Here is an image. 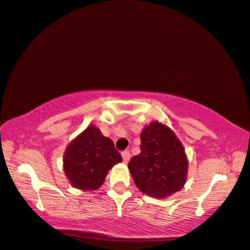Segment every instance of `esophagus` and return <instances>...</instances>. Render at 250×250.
<instances>
[{
	"label": "esophagus",
	"mask_w": 250,
	"mask_h": 250,
	"mask_svg": "<svg viewBox=\"0 0 250 250\" xmlns=\"http://www.w3.org/2000/svg\"><path fill=\"white\" fill-rule=\"evenodd\" d=\"M122 158H123V162H125V163H128L129 159H130V152H129L128 150L122 151Z\"/></svg>",
	"instance_id": "esophagus-1"
}]
</instances>
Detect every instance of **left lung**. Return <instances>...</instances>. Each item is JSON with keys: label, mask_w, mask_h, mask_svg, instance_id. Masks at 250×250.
Segmentation results:
<instances>
[{"label": "left lung", "mask_w": 250, "mask_h": 250, "mask_svg": "<svg viewBox=\"0 0 250 250\" xmlns=\"http://www.w3.org/2000/svg\"><path fill=\"white\" fill-rule=\"evenodd\" d=\"M138 190L165 198L182 190L188 174V158L172 130L151 122L141 134V152L128 164Z\"/></svg>", "instance_id": "obj_1"}]
</instances>
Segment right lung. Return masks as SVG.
I'll return each mask as SVG.
<instances>
[{
	"mask_svg": "<svg viewBox=\"0 0 250 250\" xmlns=\"http://www.w3.org/2000/svg\"><path fill=\"white\" fill-rule=\"evenodd\" d=\"M121 161L113 141L91 125L66 149L64 171L74 188L91 191L100 188L108 170Z\"/></svg>",
	"mask_w": 250,
	"mask_h": 250,
	"instance_id": "add662e5",
	"label": "right lung"
}]
</instances>
